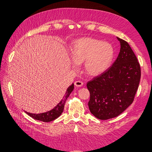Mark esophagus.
I'll return each instance as SVG.
<instances>
[{
	"instance_id": "34e87169",
	"label": "esophagus",
	"mask_w": 152,
	"mask_h": 152,
	"mask_svg": "<svg viewBox=\"0 0 152 152\" xmlns=\"http://www.w3.org/2000/svg\"><path fill=\"white\" fill-rule=\"evenodd\" d=\"M83 84V83L81 81H76L74 82V85L76 87H82Z\"/></svg>"
}]
</instances>
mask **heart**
<instances>
[{
    "instance_id": "heart-1",
    "label": "heart",
    "mask_w": 152,
    "mask_h": 152,
    "mask_svg": "<svg viewBox=\"0 0 152 152\" xmlns=\"http://www.w3.org/2000/svg\"><path fill=\"white\" fill-rule=\"evenodd\" d=\"M72 61L71 65L74 69L78 64L85 61V69L93 76L101 74L110 66L114 56V49L108 42L92 38H83L77 40L71 48Z\"/></svg>"
}]
</instances>
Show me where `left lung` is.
Segmentation results:
<instances>
[{"instance_id":"left-lung-1","label":"left lung","mask_w":152,"mask_h":152,"mask_svg":"<svg viewBox=\"0 0 152 152\" xmlns=\"http://www.w3.org/2000/svg\"><path fill=\"white\" fill-rule=\"evenodd\" d=\"M121 48L112 65L87 83L91 114L99 119L115 118L134 101L140 83V64L127 42L117 37Z\"/></svg>"}]
</instances>
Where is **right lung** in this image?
<instances>
[{"mask_svg":"<svg viewBox=\"0 0 152 152\" xmlns=\"http://www.w3.org/2000/svg\"><path fill=\"white\" fill-rule=\"evenodd\" d=\"M73 89L74 83H72V85L67 88L65 95L63 96V98L61 99V101L58 103L56 106H55L52 110H51L50 111L44 113H40V114H32V113L29 112H25L28 115L31 116V118H33L34 119H37V120H39L44 122H50L53 121L58 117H59L61 114L63 113L64 104H65L66 99L69 96L70 93H72Z\"/></svg>","mask_w":152,"mask_h":152,"instance_id":"right-lung-1","label":"right lung"}]
</instances>
